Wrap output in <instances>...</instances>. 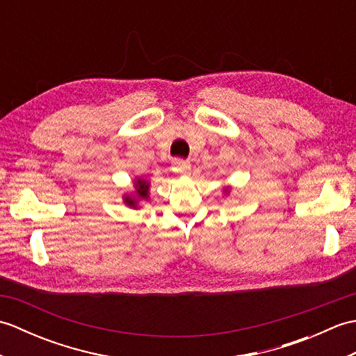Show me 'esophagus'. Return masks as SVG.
<instances>
[{
    "instance_id": "obj_1",
    "label": "esophagus",
    "mask_w": 356,
    "mask_h": 356,
    "mask_svg": "<svg viewBox=\"0 0 356 356\" xmlns=\"http://www.w3.org/2000/svg\"><path fill=\"white\" fill-rule=\"evenodd\" d=\"M172 170L179 174H188L191 171V165L188 161H184V159H176L172 162Z\"/></svg>"
}]
</instances>
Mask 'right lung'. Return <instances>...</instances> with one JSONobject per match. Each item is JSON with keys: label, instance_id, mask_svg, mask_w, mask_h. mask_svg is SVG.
<instances>
[{"label": "right lung", "instance_id": "1", "mask_svg": "<svg viewBox=\"0 0 356 356\" xmlns=\"http://www.w3.org/2000/svg\"><path fill=\"white\" fill-rule=\"evenodd\" d=\"M136 193H138V197H142V199L148 197V184L145 182V180H138V184H136ZM125 200L128 205H131V207L136 205V199L127 197Z\"/></svg>", "mask_w": 356, "mask_h": 356}]
</instances>
